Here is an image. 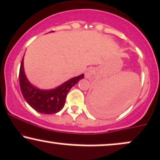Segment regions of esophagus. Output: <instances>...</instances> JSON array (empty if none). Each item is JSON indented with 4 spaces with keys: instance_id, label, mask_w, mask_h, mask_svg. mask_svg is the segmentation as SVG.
Listing matches in <instances>:
<instances>
[{
    "instance_id": "34e87169",
    "label": "esophagus",
    "mask_w": 160,
    "mask_h": 160,
    "mask_svg": "<svg viewBox=\"0 0 160 160\" xmlns=\"http://www.w3.org/2000/svg\"><path fill=\"white\" fill-rule=\"evenodd\" d=\"M93 73H94L93 68H89L87 70V71H86V73H85V77H86V78H87V79L91 78V77L92 76Z\"/></svg>"
}]
</instances>
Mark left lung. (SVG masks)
I'll use <instances>...</instances> for the list:
<instances>
[{
    "mask_svg": "<svg viewBox=\"0 0 160 160\" xmlns=\"http://www.w3.org/2000/svg\"><path fill=\"white\" fill-rule=\"evenodd\" d=\"M119 100L118 99H115V101L112 102L111 103H108L110 105L108 106V104H105L103 103L102 101L100 100V98L96 95H91L90 97H89V108L92 112L96 114H99L102 112H104L107 108H112V107H115V106H118V104H119Z\"/></svg>",
    "mask_w": 160,
    "mask_h": 160,
    "instance_id": "left-lung-1",
    "label": "left lung"
}]
</instances>
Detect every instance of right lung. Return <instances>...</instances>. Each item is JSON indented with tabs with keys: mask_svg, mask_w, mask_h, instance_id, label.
<instances>
[{
	"mask_svg": "<svg viewBox=\"0 0 160 160\" xmlns=\"http://www.w3.org/2000/svg\"><path fill=\"white\" fill-rule=\"evenodd\" d=\"M83 77V73L70 79L55 89H40L32 85L27 80L24 71L23 58L19 74L20 87L24 99L33 109L43 114H54L60 112L64 108L67 95L70 89Z\"/></svg>",
	"mask_w": 160,
	"mask_h": 160,
	"instance_id": "right-lung-1",
	"label": "right lung"
}]
</instances>
